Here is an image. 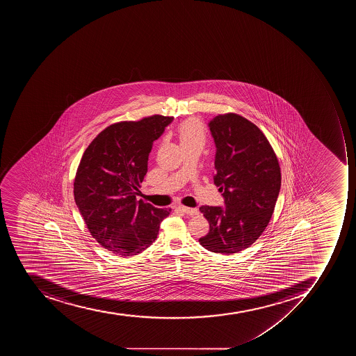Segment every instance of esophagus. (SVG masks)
<instances>
[{"label": "esophagus", "instance_id": "34e87169", "mask_svg": "<svg viewBox=\"0 0 356 356\" xmlns=\"http://www.w3.org/2000/svg\"><path fill=\"white\" fill-rule=\"evenodd\" d=\"M178 209L180 210V211H182V213H187V215H198V209L197 208H191V207H186V206H182V204H180V206H178Z\"/></svg>", "mask_w": 356, "mask_h": 356}]
</instances>
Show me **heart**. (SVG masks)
Returning <instances> with one entry per match:
<instances>
[{"label":"heart","mask_w":356,"mask_h":356,"mask_svg":"<svg viewBox=\"0 0 356 356\" xmlns=\"http://www.w3.org/2000/svg\"><path fill=\"white\" fill-rule=\"evenodd\" d=\"M178 136L182 148L185 147H204L206 143V131L202 121L197 118H189L178 127Z\"/></svg>","instance_id":"heart-1"}]
</instances>
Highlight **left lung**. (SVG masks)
<instances>
[{
  "label": "left lung",
  "mask_w": 356,
  "mask_h": 356,
  "mask_svg": "<svg viewBox=\"0 0 356 356\" xmlns=\"http://www.w3.org/2000/svg\"><path fill=\"white\" fill-rule=\"evenodd\" d=\"M215 140L213 182L226 207L202 206L209 232L199 238L206 250L230 255L254 244L274 213L282 184L280 163L266 136L237 113L209 122Z\"/></svg>",
  "instance_id": "left-lung-1"
}]
</instances>
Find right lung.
<instances>
[{"label":"right lung","mask_w":356,"mask_h":356,"mask_svg":"<svg viewBox=\"0 0 356 356\" xmlns=\"http://www.w3.org/2000/svg\"><path fill=\"white\" fill-rule=\"evenodd\" d=\"M172 119L154 115L110 124L80 160L74 200L91 236L115 255H138L148 248L170 213V208L137 202L136 195L148 170L152 143Z\"/></svg>","instance_id":"obj_1"}]
</instances>
